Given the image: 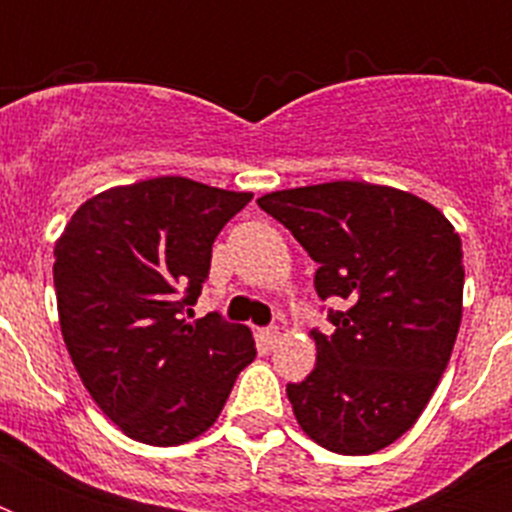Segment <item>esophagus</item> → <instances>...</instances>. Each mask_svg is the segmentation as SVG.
Returning a JSON list of instances; mask_svg holds the SVG:
<instances>
[{
	"label": "esophagus",
	"mask_w": 512,
	"mask_h": 512,
	"mask_svg": "<svg viewBox=\"0 0 512 512\" xmlns=\"http://www.w3.org/2000/svg\"><path fill=\"white\" fill-rule=\"evenodd\" d=\"M260 337H263V342L268 345V348H273V345L281 340V329L279 327H268V329H263V332H260Z\"/></svg>",
	"instance_id": "1"
}]
</instances>
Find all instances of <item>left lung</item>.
Listing matches in <instances>:
<instances>
[{"mask_svg": "<svg viewBox=\"0 0 512 512\" xmlns=\"http://www.w3.org/2000/svg\"><path fill=\"white\" fill-rule=\"evenodd\" d=\"M260 209L319 263L316 292L340 297L316 366L287 396L300 428L337 454H374L412 428L444 374L462 321V241L414 193L335 180L265 193Z\"/></svg>", "mask_w": 512, "mask_h": 512, "instance_id": "left-lung-1", "label": "left lung"}]
</instances>
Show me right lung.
<instances>
[{
  "instance_id": "add662e5",
  "label": "right lung",
  "mask_w": 512,
  "mask_h": 512,
  "mask_svg": "<svg viewBox=\"0 0 512 512\" xmlns=\"http://www.w3.org/2000/svg\"><path fill=\"white\" fill-rule=\"evenodd\" d=\"M252 193L151 177L92 196L55 241L60 332L84 388L124 436L177 446L223 412L257 356L252 332L209 313L180 319L212 244Z\"/></svg>"
}]
</instances>
